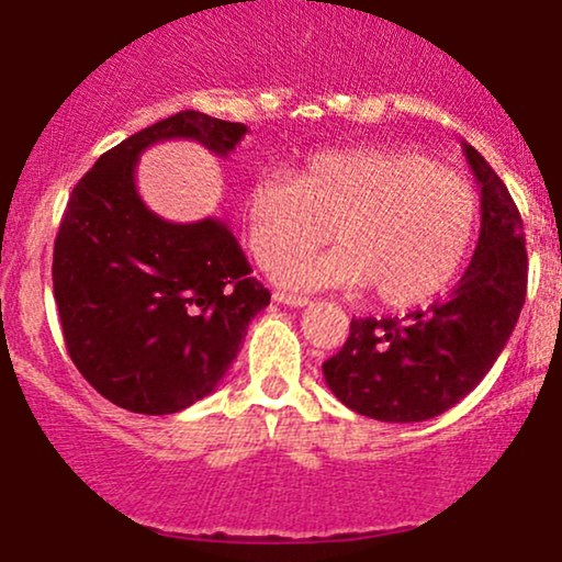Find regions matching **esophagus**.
Returning <instances> with one entry per match:
<instances>
[{"mask_svg": "<svg viewBox=\"0 0 562 562\" xmlns=\"http://www.w3.org/2000/svg\"><path fill=\"white\" fill-rule=\"evenodd\" d=\"M274 301L277 303H285L290 308H303V305H308L311 301L305 295H295V293H285V290H274Z\"/></svg>", "mask_w": 562, "mask_h": 562, "instance_id": "34e87169", "label": "esophagus"}]
</instances>
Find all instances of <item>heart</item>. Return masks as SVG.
I'll return each instance as SVG.
<instances>
[{"label":"heart","mask_w":562,"mask_h":562,"mask_svg":"<svg viewBox=\"0 0 562 562\" xmlns=\"http://www.w3.org/2000/svg\"><path fill=\"white\" fill-rule=\"evenodd\" d=\"M340 244L322 255L328 228ZM477 231V199L425 155L381 147L311 155L295 179L261 173L246 191V240L295 290L371 285L394 308L451 285Z\"/></svg>","instance_id":"heart-1"}]
</instances>
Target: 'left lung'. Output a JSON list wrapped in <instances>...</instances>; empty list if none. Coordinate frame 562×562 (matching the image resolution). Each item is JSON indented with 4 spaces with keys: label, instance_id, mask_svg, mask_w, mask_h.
Masks as SVG:
<instances>
[{
    "label": "left lung",
    "instance_id": "obj_1",
    "mask_svg": "<svg viewBox=\"0 0 562 562\" xmlns=\"http://www.w3.org/2000/svg\"><path fill=\"white\" fill-rule=\"evenodd\" d=\"M480 183L474 257L446 301L400 318H352L322 366L337 400L381 423H420L464 400L506 347L527 297V240L516 202L490 162L464 145Z\"/></svg>",
    "mask_w": 562,
    "mask_h": 562
}]
</instances>
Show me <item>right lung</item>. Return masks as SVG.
I'll return each mask as SVG.
<instances>
[{"mask_svg":"<svg viewBox=\"0 0 562 562\" xmlns=\"http://www.w3.org/2000/svg\"><path fill=\"white\" fill-rule=\"evenodd\" d=\"M248 130L181 111L119 142L77 181L54 240V301L85 381L139 415H170L215 392L269 290L223 220L168 223L134 187L145 147L196 139L228 155Z\"/></svg>","mask_w":562,"mask_h":562,"instance_id":"add662e5","label":"right lung"}]
</instances>
